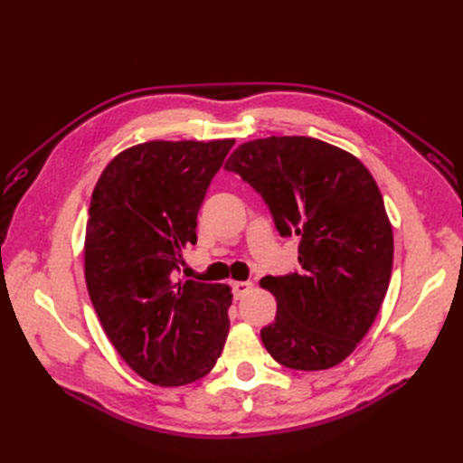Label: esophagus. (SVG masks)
<instances>
[{
	"label": "esophagus",
	"instance_id": "34e87169",
	"mask_svg": "<svg viewBox=\"0 0 463 463\" xmlns=\"http://www.w3.org/2000/svg\"><path fill=\"white\" fill-rule=\"evenodd\" d=\"M232 289H233V298L241 299V298L247 296L250 289H253V284H250V282H233Z\"/></svg>",
	"mask_w": 463,
	"mask_h": 463
}]
</instances>
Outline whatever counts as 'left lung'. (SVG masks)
Here are the masks:
<instances>
[{
	"label": "left lung",
	"instance_id": "8db88e82",
	"mask_svg": "<svg viewBox=\"0 0 463 463\" xmlns=\"http://www.w3.org/2000/svg\"><path fill=\"white\" fill-rule=\"evenodd\" d=\"M269 206L282 237H299V272L266 276L278 301L260 330L269 354L298 371L330 369L381 311L394 235L376 181L352 154L311 137H269L226 162Z\"/></svg>",
	"mask_w": 463,
	"mask_h": 463
}]
</instances>
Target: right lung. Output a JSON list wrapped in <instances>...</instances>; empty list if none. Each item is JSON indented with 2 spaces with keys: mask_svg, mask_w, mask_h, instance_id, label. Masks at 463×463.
Here are the masks:
<instances>
[{
  "mask_svg": "<svg viewBox=\"0 0 463 463\" xmlns=\"http://www.w3.org/2000/svg\"><path fill=\"white\" fill-rule=\"evenodd\" d=\"M235 145L152 141L123 150L94 187L85 278L109 342L145 381L184 386L213 371L230 330L226 284L179 279L210 181Z\"/></svg>",
  "mask_w": 463,
  "mask_h": 463,
  "instance_id": "right-lung-1",
  "label": "right lung"
}]
</instances>
